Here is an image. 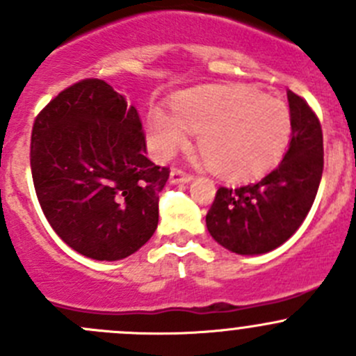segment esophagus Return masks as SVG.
Wrapping results in <instances>:
<instances>
[{
  "mask_svg": "<svg viewBox=\"0 0 356 356\" xmlns=\"http://www.w3.org/2000/svg\"><path fill=\"white\" fill-rule=\"evenodd\" d=\"M193 179V175L189 174V172L182 170V168H177L174 167L170 172V182H174V184H181V182H189Z\"/></svg>",
  "mask_w": 356,
  "mask_h": 356,
  "instance_id": "obj_1",
  "label": "esophagus"
}]
</instances>
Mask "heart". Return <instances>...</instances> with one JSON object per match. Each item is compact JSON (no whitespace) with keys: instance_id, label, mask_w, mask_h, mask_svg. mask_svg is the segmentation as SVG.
<instances>
[{"instance_id":"heart-1","label":"heart","mask_w":356,"mask_h":356,"mask_svg":"<svg viewBox=\"0 0 356 356\" xmlns=\"http://www.w3.org/2000/svg\"><path fill=\"white\" fill-rule=\"evenodd\" d=\"M198 132V146L211 170L227 181L260 177L275 167L293 136L288 105L245 86L198 89L175 102V113L155 106L148 138L156 156L168 158Z\"/></svg>"}]
</instances>
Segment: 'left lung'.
Segmentation results:
<instances>
[{
  "label": "left lung",
  "instance_id": "1",
  "mask_svg": "<svg viewBox=\"0 0 356 356\" xmlns=\"http://www.w3.org/2000/svg\"><path fill=\"white\" fill-rule=\"evenodd\" d=\"M293 138L281 163L253 184L218 188L207 213L211 238L238 254L281 246L303 224L324 170L321 120L301 96L288 91Z\"/></svg>",
  "mask_w": 356,
  "mask_h": 356
}]
</instances>
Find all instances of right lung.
I'll list each match as a JSON object with an SVG mask.
<instances>
[{"label": "right lung", "instance_id": "obj_1", "mask_svg": "<svg viewBox=\"0 0 356 356\" xmlns=\"http://www.w3.org/2000/svg\"><path fill=\"white\" fill-rule=\"evenodd\" d=\"M31 172L53 231L84 257L108 261L152 238L170 175L146 156L138 110L102 79L68 86L39 111Z\"/></svg>", "mask_w": 356, "mask_h": 356}]
</instances>
